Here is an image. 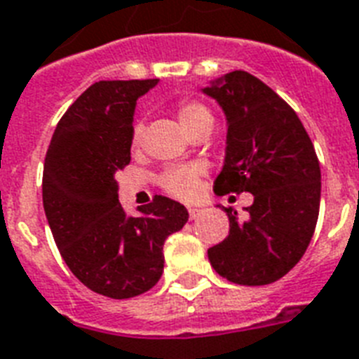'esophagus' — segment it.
<instances>
[{"label": "esophagus", "instance_id": "esophagus-1", "mask_svg": "<svg viewBox=\"0 0 359 359\" xmlns=\"http://www.w3.org/2000/svg\"><path fill=\"white\" fill-rule=\"evenodd\" d=\"M201 212H203V210H201V208H197V206H189V208H188L189 219H195V217H197V215H199Z\"/></svg>", "mask_w": 359, "mask_h": 359}]
</instances>
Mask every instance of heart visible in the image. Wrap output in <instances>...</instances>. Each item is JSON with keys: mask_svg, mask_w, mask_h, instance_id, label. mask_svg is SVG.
I'll return each instance as SVG.
<instances>
[{"mask_svg": "<svg viewBox=\"0 0 359 359\" xmlns=\"http://www.w3.org/2000/svg\"><path fill=\"white\" fill-rule=\"evenodd\" d=\"M208 110L199 103H194V101H186L179 107V119L180 125H186L194 119L201 118V116H208ZM142 133H144V127L142 125H134L133 129V147H138L140 142H142ZM199 177L201 171L197 168H179V170H171L162 177V186L168 194H171L173 197H179L182 201L194 199L197 191H199Z\"/></svg>", "mask_w": 359, "mask_h": 359, "instance_id": "1", "label": "heart"}]
</instances>
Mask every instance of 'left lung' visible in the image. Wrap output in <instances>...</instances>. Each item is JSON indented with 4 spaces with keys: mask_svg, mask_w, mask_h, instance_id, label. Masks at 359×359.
<instances>
[{
    "mask_svg": "<svg viewBox=\"0 0 359 359\" xmlns=\"http://www.w3.org/2000/svg\"><path fill=\"white\" fill-rule=\"evenodd\" d=\"M201 92L226 119L223 170L214 191H249L247 215L223 208L230 232L208 249L215 273L241 285H265L290 273L310 245L319 217L321 168L301 119L255 75L236 69Z\"/></svg>",
    "mask_w": 359,
    "mask_h": 359,
    "instance_id": "left-lung-1",
    "label": "left lung"
}]
</instances>
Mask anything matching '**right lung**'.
I'll return each mask as SVG.
<instances>
[{"mask_svg":"<svg viewBox=\"0 0 359 359\" xmlns=\"http://www.w3.org/2000/svg\"><path fill=\"white\" fill-rule=\"evenodd\" d=\"M158 84L99 81L58 121L43 162L42 199L64 262L86 287L130 299L149 291L164 271V241L188 210L156 195L129 215L119 205L116 173L130 162L136 101Z\"/></svg>","mask_w":359,"mask_h":359,"instance_id":"1","label":"right lung"}]
</instances>
